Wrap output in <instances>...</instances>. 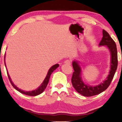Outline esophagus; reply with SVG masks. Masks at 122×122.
Segmentation results:
<instances>
[{
  "instance_id": "34e87169",
  "label": "esophagus",
  "mask_w": 122,
  "mask_h": 122,
  "mask_svg": "<svg viewBox=\"0 0 122 122\" xmlns=\"http://www.w3.org/2000/svg\"><path fill=\"white\" fill-rule=\"evenodd\" d=\"M64 63L66 64H71V61L69 59H66L64 61Z\"/></svg>"
}]
</instances>
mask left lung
<instances>
[{
	"mask_svg": "<svg viewBox=\"0 0 122 122\" xmlns=\"http://www.w3.org/2000/svg\"><path fill=\"white\" fill-rule=\"evenodd\" d=\"M99 46H105L109 49L111 54V69L109 73L104 81L97 86H92L85 84L81 78V68L79 61H74L72 62L74 71L71 77V83L76 91L83 96L92 97L99 94L107 89L112 81L118 66L117 49L115 41L108 32L103 30V38Z\"/></svg>",
	"mask_w": 122,
	"mask_h": 122,
	"instance_id": "8db88e82",
	"label": "left lung"
}]
</instances>
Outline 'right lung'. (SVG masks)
Instances as JSON below:
<instances>
[{
  "label": "right lung",
  "instance_id": "1",
  "mask_svg": "<svg viewBox=\"0 0 122 122\" xmlns=\"http://www.w3.org/2000/svg\"><path fill=\"white\" fill-rule=\"evenodd\" d=\"M5 57V56H4V58ZM5 66H6V65H5ZM59 65L58 64H56L54 65V66H53L51 67L49 69V71H48V72L47 73V75H46V78H45L44 81H43V82L41 83V86H40L39 87H38L37 89H36V90H34V91H23V90H21L20 89H19V88H18L17 86H16L15 85L14 83L12 81H11V79L10 77L9 74H8V71H7V74H8V78H9V79L10 81V83L12 85V86L14 87L15 89L16 90H17L18 92H19L20 93H22V94H25V95H27V96H38V95H39L40 94H41V93H42L46 89V86H47V85L48 84V82H49V79H50V77H51V73L53 72V71H54L55 70H56V68H57L58 66H59Z\"/></svg>",
  "mask_w": 122,
  "mask_h": 122
}]
</instances>
